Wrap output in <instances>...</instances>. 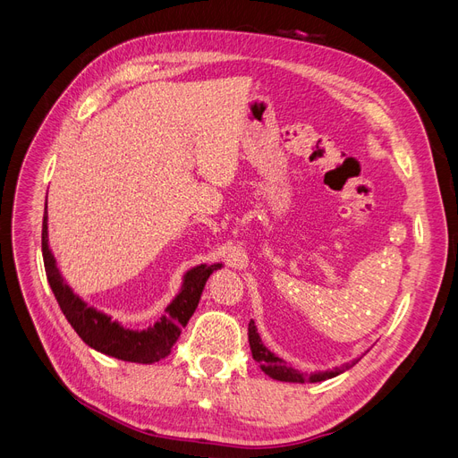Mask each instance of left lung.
<instances>
[{"mask_svg": "<svg viewBox=\"0 0 458 458\" xmlns=\"http://www.w3.org/2000/svg\"><path fill=\"white\" fill-rule=\"evenodd\" d=\"M248 342H250V350H252V357L254 361L259 363L261 370L267 374V377L275 378V380H281V382H323V380H328L332 377H338L340 372L348 370L350 367H353L357 361L353 363H348V365H342V367H336L335 370H325V372H300L293 367H288L284 359L276 357L275 353H271L266 345L261 344V338L258 335V328L254 325V321L248 323Z\"/></svg>", "mask_w": 458, "mask_h": 458, "instance_id": "obj_1", "label": "left lung"}]
</instances>
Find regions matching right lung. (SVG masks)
Listing matches in <instances>:
<instances>
[{"label": "right lung", "instance_id": "obj_1", "mask_svg": "<svg viewBox=\"0 0 458 458\" xmlns=\"http://www.w3.org/2000/svg\"><path fill=\"white\" fill-rule=\"evenodd\" d=\"M41 254H44L46 275L53 294L57 298L66 321L78 332V336L89 348L105 355L143 365L157 363L160 359L170 355L174 344L177 342L179 335H182V328L189 323L191 315L195 313L199 306L208 276L212 275L214 269L221 267L217 263V266L210 267L197 266L187 271L182 293L165 308V313L164 317H160V321L155 323V327H148L147 330H130L120 327L105 313L88 308L72 293L71 286L63 281L47 244V204L44 225H41Z\"/></svg>", "mask_w": 458, "mask_h": 458}]
</instances>
